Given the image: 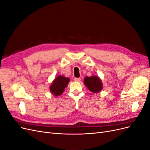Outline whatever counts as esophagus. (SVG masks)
<instances>
[{"label":"esophagus","instance_id":"esophagus-1","mask_svg":"<svg viewBox=\"0 0 150 150\" xmlns=\"http://www.w3.org/2000/svg\"><path fill=\"white\" fill-rule=\"evenodd\" d=\"M74 81H76V82H79V81H81V79H80V78H74Z\"/></svg>","mask_w":150,"mask_h":150}]
</instances>
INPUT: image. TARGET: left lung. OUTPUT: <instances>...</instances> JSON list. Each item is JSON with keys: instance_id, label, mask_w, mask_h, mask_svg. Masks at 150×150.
Instances as JSON below:
<instances>
[{"instance_id": "left-lung-1", "label": "left lung", "mask_w": 150, "mask_h": 150, "mask_svg": "<svg viewBox=\"0 0 150 150\" xmlns=\"http://www.w3.org/2000/svg\"><path fill=\"white\" fill-rule=\"evenodd\" d=\"M84 83L88 89L94 93L100 92L103 88L102 81L98 76H86L84 79Z\"/></svg>"}]
</instances>
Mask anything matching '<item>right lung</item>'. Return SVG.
<instances>
[{
    "label": "right lung",
    "instance_id": "add662e5",
    "mask_svg": "<svg viewBox=\"0 0 150 150\" xmlns=\"http://www.w3.org/2000/svg\"><path fill=\"white\" fill-rule=\"evenodd\" d=\"M69 81L70 79L64 76L59 75L57 76L50 85V92L56 97L60 96L64 92Z\"/></svg>",
    "mask_w": 150,
    "mask_h": 150
}]
</instances>
